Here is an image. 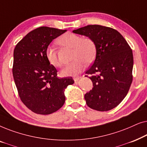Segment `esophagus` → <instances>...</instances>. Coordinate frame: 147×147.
<instances>
[{
  "label": "esophagus",
  "instance_id": "obj_1",
  "mask_svg": "<svg viewBox=\"0 0 147 147\" xmlns=\"http://www.w3.org/2000/svg\"><path fill=\"white\" fill-rule=\"evenodd\" d=\"M80 78H81V77H80V76H78V77L74 78V81H75L76 82H78V80H79Z\"/></svg>",
  "mask_w": 147,
  "mask_h": 147
}]
</instances>
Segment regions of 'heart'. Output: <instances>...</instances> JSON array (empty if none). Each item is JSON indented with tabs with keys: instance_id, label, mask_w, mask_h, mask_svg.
<instances>
[{
	"instance_id": "b5f03b06",
	"label": "heart",
	"mask_w": 147,
	"mask_h": 147,
	"mask_svg": "<svg viewBox=\"0 0 147 147\" xmlns=\"http://www.w3.org/2000/svg\"><path fill=\"white\" fill-rule=\"evenodd\" d=\"M57 43L64 47L73 49L72 63L68 64L62 69L61 75L65 77H76L83 71L86 63L93 61L96 54V45L92 38L82 37L79 35L73 33L63 34L57 40ZM47 61L54 67L61 65L57 55V51L55 48L48 46L45 51Z\"/></svg>"
}]
</instances>
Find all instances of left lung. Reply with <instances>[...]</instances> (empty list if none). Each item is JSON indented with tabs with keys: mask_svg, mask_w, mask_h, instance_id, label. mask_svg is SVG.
I'll return each instance as SVG.
<instances>
[{
	"mask_svg": "<svg viewBox=\"0 0 147 147\" xmlns=\"http://www.w3.org/2000/svg\"><path fill=\"white\" fill-rule=\"evenodd\" d=\"M73 33L92 38L96 45V59L86 72L91 75L94 86L84 96L86 104L98 111L113 109L127 95L132 84V49L121 34L110 27L88 25Z\"/></svg>",
	"mask_w": 147,
	"mask_h": 147,
	"instance_id": "left-lung-1",
	"label": "left lung"
}]
</instances>
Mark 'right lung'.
Listing matches in <instances>:
<instances>
[{
    "instance_id": "1",
    "label": "right lung",
    "mask_w": 147,
    "mask_h": 147,
    "mask_svg": "<svg viewBox=\"0 0 147 147\" xmlns=\"http://www.w3.org/2000/svg\"><path fill=\"white\" fill-rule=\"evenodd\" d=\"M66 31L39 27L29 32L14 49L13 75L19 96L36 114L47 115L61 108L65 103V89L74 83L72 78H58L57 69L45 55L51 42Z\"/></svg>"
}]
</instances>
